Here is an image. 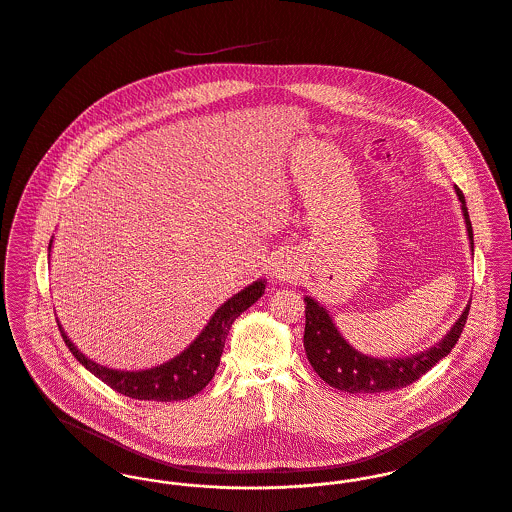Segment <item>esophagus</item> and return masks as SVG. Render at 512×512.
I'll return each mask as SVG.
<instances>
[{
	"label": "esophagus",
	"instance_id": "esophagus-1",
	"mask_svg": "<svg viewBox=\"0 0 512 512\" xmlns=\"http://www.w3.org/2000/svg\"><path fill=\"white\" fill-rule=\"evenodd\" d=\"M273 275L277 277V279H290L292 277V263H290V259L288 257H284V255H281V257H277L275 261H273Z\"/></svg>",
	"mask_w": 512,
	"mask_h": 512
}]
</instances>
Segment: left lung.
<instances>
[{
    "instance_id": "obj_1",
    "label": "left lung",
    "mask_w": 512,
    "mask_h": 512,
    "mask_svg": "<svg viewBox=\"0 0 512 512\" xmlns=\"http://www.w3.org/2000/svg\"><path fill=\"white\" fill-rule=\"evenodd\" d=\"M455 192L463 204L461 210L465 216L467 233L473 247V228L465 208V198L457 186H455ZM304 304H306L304 349L310 365L320 375V379L326 381L330 387L351 395H381L387 391L404 389L414 381H418L454 349L455 343L465 328L469 306H471V302L465 306L463 314L455 322L450 334L434 347L426 349L424 353H418L412 357H397V359H391V357L375 359L355 351L347 341L343 340L332 318L328 316V312L316 300L306 296Z\"/></svg>"
}]
</instances>
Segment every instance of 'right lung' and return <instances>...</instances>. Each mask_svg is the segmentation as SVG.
<instances>
[{
  "label": "right lung",
  "instance_id": "1",
  "mask_svg": "<svg viewBox=\"0 0 512 512\" xmlns=\"http://www.w3.org/2000/svg\"><path fill=\"white\" fill-rule=\"evenodd\" d=\"M265 292V283L249 284L245 290L231 296L224 302L202 334L192 341L180 355L171 361L147 369V371H115L102 367L82 355L74 343L66 338L60 330L62 340L72 355L98 379H102L108 387L117 393L135 400H157V402H171V400H184V398L198 395L216 375L220 365V357L226 345L229 328L235 318L245 312L251 304H255L261 294ZM60 328V326H58Z\"/></svg>",
  "mask_w": 512,
  "mask_h": 512
}]
</instances>
